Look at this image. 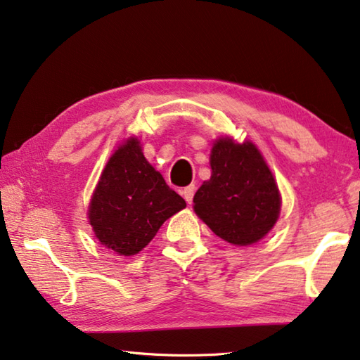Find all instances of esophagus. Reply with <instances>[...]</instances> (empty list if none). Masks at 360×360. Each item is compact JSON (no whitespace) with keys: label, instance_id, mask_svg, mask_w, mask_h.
<instances>
[{"label":"esophagus","instance_id":"1","mask_svg":"<svg viewBox=\"0 0 360 360\" xmlns=\"http://www.w3.org/2000/svg\"><path fill=\"white\" fill-rule=\"evenodd\" d=\"M194 191H196V186H194V185H190V186H186V188H184V191H181V194H184L185 201H186L188 204H191V202H193V198H194Z\"/></svg>","mask_w":360,"mask_h":360}]
</instances>
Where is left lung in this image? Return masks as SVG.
I'll list each match as a JSON object with an SVG mask.
<instances>
[{
  "label": "left lung",
  "instance_id": "left-lung-1",
  "mask_svg": "<svg viewBox=\"0 0 360 360\" xmlns=\"http://www.w3.org/2000/svg\"><path fill=\"white\" fill-rule=\"evenodd\" d=\"M212 176L194 194V212L234 245L260 240L274 226L281 198L273 174L250 141L220 139L210 155Z\"/></svg>",
  "mask_w": 360,
  "mask_h": 360
}]
</instances>
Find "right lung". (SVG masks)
<instances>
[{
    "mask_svg": "<svg viewBox=\"0 0 360 360\" xmlns=\"http://www.w3.org/2000/svg\"><path fill=\"white\" fill-rule=\"evenodd\" d=\"M185 199L169 188L141 153L137 139L115 151L105 167L89 207V223L97 239L120 255H135Z\"/></svg>",
    "mask_w": 360,
    "mask_h": 360,
    "instance_id": "add662e5",
    "label": "right lung"
}]
</instances>
